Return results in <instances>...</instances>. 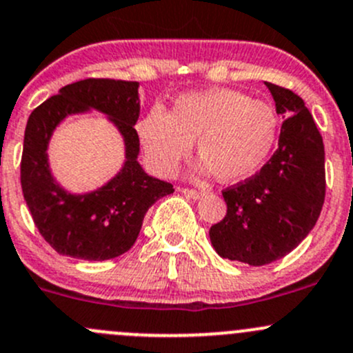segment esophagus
I'll list each match as a JSON object with an SVG mask.
<instances>
[{
    "instance_id": "obj_1",
    "label": "esophagus",
    "mask_w": 353,
    "mask_h": 353,
    "mask_svg": "<svg viewBox=\"0 0 353 353\" xmlns=\"http://www.w3.org/2000/svg\"><path fill=\"white\" fill-rule=\"evenodd\" d=\"M179 191L184 194V196L193 198V199H199L203 196L201 191H196V190H186V188H179Z\"/></svg>"
}]
</instances>
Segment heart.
Masks as SVG:
<instances>
[{
	"label": "heart",
	"instance_id": "1",
	"mask_svg": "<svg viewBox=\"0 0 353 353\" xmlns=\"http://www.w3.org/2000/svg\"><path fill=\"white\" fill-rule=\"evenodd\" d=\"M137 134L159 176H172L196 141L198 172L232 184L254 176L266 162L279 137V117L268 104L241 92L206 88L179 95L169 114L154 105L138 119Z\"/></svg>",
	"mask_w": 353,
	"mask_h": 353
}]
</instances>
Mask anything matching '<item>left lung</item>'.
Masks as SVG:
<instances>
[{
  "instance_id": "1",
  "label": "left lung",
  "mask_w": 353,
  "mask_h": 353,
  "mask_svg": "<svg viewBox=\"0 0 353 353\" xmlns=\"http://www.w3.org/2000/svg\"><path fill=\"white\" fill-rule=\"evenodd\" d=\"M285 117L279 148L256 176L223 191L227 215L210 229L222 258L251 266L276 261L316 225L325 203V145L304 101L265 81Z\"/></svg>"
}]
</instances>
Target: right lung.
<instances>
[{"label": "right lung", "instance_id": "obj_1", "mask_svg": "<svg viewBox=\"0 0 353 353\" xmlns=\"http://www.w3.org/2000/svg\"><path fill=\"white\" fill-rule=\"evenodd\" d=\"M138 81L88 78L63 87L28 117L20 165L23 198L39 232L59 254L85 261L117 258L134 244L148 208L174 193L172 184L148 176L138 162ZM92 110L102 113L121 134L125 160L108 183L73 194L52 174L48 143L68 115Z\"/></svg>", "mask_w": 353, "mask_h": 353}]
</instances>
